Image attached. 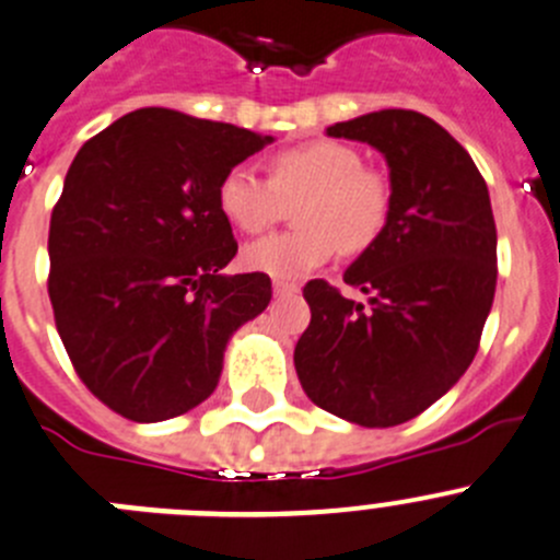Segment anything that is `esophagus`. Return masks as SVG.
Returning <instances> with one entry per match:
<instances>
[{"label": "esophagus", "mask_w": 560, "mask_h": 560, "mask_svg": "<svg viewBox=\"0 0 560 560\" xmlns=\"http://www.w3.org/2000/svg\"><path fill=\"white\" fill-rule=\"evenodd\" d=\"M300 291V285L296 283H285V280H275V294L277 296H291Z\"/></svg>", "instance_id": "1"}]
</instances>
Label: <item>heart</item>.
Segmentation results:
<instances>
[{
	"mask_svg": "<svg viewBox=\"0 0 560 560\" xmlns=\"http://www.w3.org/2000/svg\"><path fill=\"white\" fill-rule=\"evenodd\" d=\"M300 196L296 231L271 233L244 247L242 264L249 271L285 283L302 280L327 264L338 247L346 255L365 253L390 220L393 197L385 175L363 167V156L354 148L332 140L275 153L269 180L249 167H233L220 180L217 203L233 228L258 233Z\"/></svg>",
	"mask_w": 560,
	"mask_h": 560,
	"instance_id": "b5f03b06",
	"label": "heart"
}]
</instances>
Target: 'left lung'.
Wrapping results in <instances>:
<instances>
[{
    "label": "left lung",
    "instance_id": "obj_1",
    "mask_svg": "<svg viewBox=\"0 0 560 560\" xmlns=\"http://www.w3.org/2000/svg\"><path fill=\"white\" fill-rule=\"evenodd\" d=\"M327 137L369 142L390 170L385 233L343 271L365 302L305 285L311 324L294 349L316 407L387 429L443 398L470 369L498 283L492 203L470 153L431 117L382 109Z\"/></svg>",
    "mask_w": 560,
    "mask_h": 560
}]
</instances>
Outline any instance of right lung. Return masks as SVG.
Instances as JSON below:
<instances>
[{
  "label": "right lung",
  "instance_id": "add662e5",
  "mask_svg": "<svg viewBox=\"0 0 560 560\" xmlns=\"http://www.w3.org/2000/svg\"><path fill=\"white\" fill-rule=\"evenodd\" d=\"M275 142L145 106L88 140L49 228V296L79 380L137 423L214 393L231 335L271 300L269 275H225L236 255L217 189Z\"/></svg>",
  "mask_w": 560,
  "mask_h": 560
}]
</instances>
